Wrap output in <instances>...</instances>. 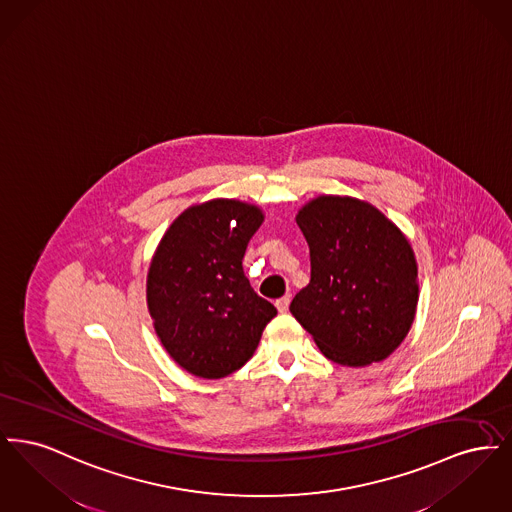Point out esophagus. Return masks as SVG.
<instances>
[{"label":"esophagus","mask_w":512,"mask_h":512,"mask_svg":"<svg viewBox=\"0 0 512 512\" xmlns=\"http://www.w3.org/2000/svg\"><path fill=\"white\" fill-rule=\"evenodd\" d=\"M290 301H292V295H284V297H280V299L276 301V309H278L280 313H286V311H288V307H290Z\"/></svg>","instance_id":"34e87169"}]
</instances>
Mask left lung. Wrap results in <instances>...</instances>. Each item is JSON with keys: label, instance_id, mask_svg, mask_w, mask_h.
Instances as JSON below:
<instances>
[{"label": "left lung", "instance_id": "1", "mask_svg": "<svg viewBox=\"0 0 512 512\" xmlns=\"http://www.w3.org/2000/svg\"><path fill=\"white\" fill-rule=\"evenodd\" d=\"M295 220L311 251V282L290 305L295 320L338 365L388 359L418 305L409 238L376 205L351 195H317Z\"/></svg>", "mask_w": 512, "mask_h": 512}]
</instances>
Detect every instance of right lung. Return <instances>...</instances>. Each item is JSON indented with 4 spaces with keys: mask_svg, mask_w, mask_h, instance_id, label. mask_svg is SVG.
Listing matches in <instances>:
<instances>
[{
    "mask_svg": "<svg viewBox=\"0 0 512 512\" xmlns=\"http://www.w3.org/2000/svg\"><path fill=\"white\" fill-rule=\"evenodd\" d=\"M265 220L259 205L215 197L184 209L147 270L155 334L186 372L219 380L253 357L276 309L253 292L242 259Z\"/></svg>",
    "mask_w": 512,
    "mask_h": 512,
    "instance_id": "right-lung-1",
    "label": "right lung"
}]
</instances>
